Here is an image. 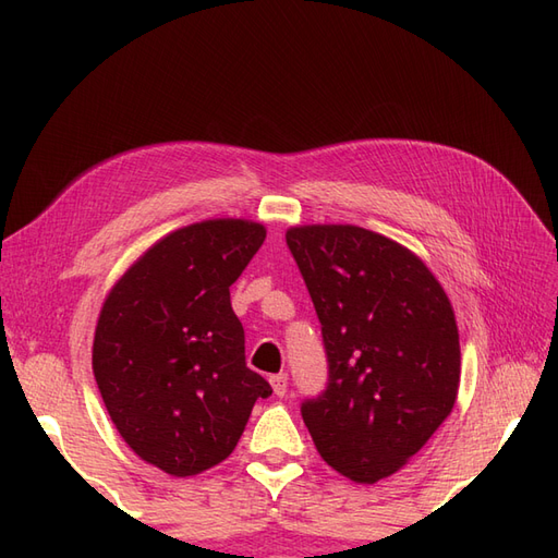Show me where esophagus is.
<instances>
[{
    "label": "esophagus",
    "instance_id": "obj_1",
    "mask_svg": "<svg viewBox=\"0 0 558 558\" xmlns=\"http://www.w3.org/2000/svg\"><path fill=\"white\" fill-rule=\"evenodd\" d=\"M269 384H272V388H275V396L283 398L286 391H289V375H286V373L272 375V377H269Z\"/></svg>",
    "mask_w": 558,
    "mask_h": 558
}]
</instances>
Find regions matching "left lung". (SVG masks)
<instances>
[{"instance_id":"left-lung-1","label":"left lung","mask_w":558,"mask_h":558,"mask_svg":"<svg viewBox=\"0 0 558 558\" xmlns=\"http://www.w3.org/2000/svg\"><path fill=\"white\" fill-rule=\"evenodd\" d=\"M320 324L328 381L300 404L324 461L353 482L393 475L449 416L459 328L412 251L359 226L286 232Z\"/></svg>"}]
</instances>
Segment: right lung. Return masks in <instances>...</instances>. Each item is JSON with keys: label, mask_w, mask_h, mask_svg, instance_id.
Instances as JSON below:
<instances>
[{"label": "right lung", "mask_w": 558, "mask_h": 558, "mask_svg": "<svg viewBox=\"0 0 558 558\" xmlns=\"http://www.w3.org/2000/svg\"><path fill=\"white\" fill-rule=\"evenodd\" d=\"M265 242L260 223L218 218L167 234L113 286L97 320L93 373L130 449L191 477L238 447L258 398L230 286Z\"/></svg>", "instance_id": "obj_1"}]
</instances>
